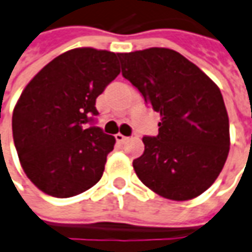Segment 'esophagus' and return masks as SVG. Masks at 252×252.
<instances>
[{"label":"esophagus","mask_w":252,"mask_h":252,"mask_svg":"<svg viewBox=\"0 0 252 252\" xmlns=\"http://www.w3.org/2000/svg\"><path fill=\"white\" fill-rule=\"evenodd\" d=\"M115 138L118 143H125L126 140H127V137H125L123 134H121V133H118V134H115Z\"/></svg>","instance_id":"obj_1"}]
</instances>
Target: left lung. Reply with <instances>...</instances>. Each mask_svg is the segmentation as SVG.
I'll use <instances>...</instances> for the list:
<instances>
[{
  "instance_id": "obj_1",
  "label": "left lung",
  "mask_w": 252,
  "mask_h": 252,
  "mask_svg": "<svg viewBox=\"0 0 252 252\" xmlns=\"http://www.w3.org/2000/svg\"><path fill=\"white\" fill-rule=\"evenodd\" d=\"M122 75L160 114L159 134L144 137V154L133 160L145 187L184 202L214 184L230 145L221 90L196 64L167 48L119 53Z\"/></svg>"
}]
</instances>
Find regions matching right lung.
Returning a JSON list of instances; mask_svg holds the SVG:
<instances>
[{
    "label": "right lung",
    "mask_w": 252,
    "mask_h": 252,
    "mask_svg": "<svg viewBox=\"0 0 252 252\" xmlns=\"http://www.w3.org/2000/svg\"><path fill=\"white\" fill-rule=\"evenodd\" d=\"M118 53L75 48L39 71L17 100L12 133L26 176L53 197H71L100 181L115 137L85 129L96 98L119 75Z\"/></svg>",
    "instance_id": "add662e5"
}]
</instances>
